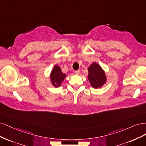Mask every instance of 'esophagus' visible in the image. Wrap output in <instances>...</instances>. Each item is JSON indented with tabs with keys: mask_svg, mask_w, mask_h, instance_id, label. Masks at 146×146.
Instances as JSON below:
<instances>
[{
	"mask_svg": "<svg viewBox=\"0 0 146 146\" xmlns=\"http://www.w3.org/2000/svg\"><path fill=\"white\" fill-rule=\"evenodd\" d=\"M74 73V74H80V71H79V70H77V71H75Z\"/></svg>",
	"mask_w": 146,
	"mask_h": 146,
	"instance_id": "34e87169",
	"label": "esophagus"
}]
</instances>
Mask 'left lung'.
<instances>
[{"mask_svg": "<svg viewBox=\"0 0 146 146\" xmlns=\"http://www.w3.org/2000/svg\"><path fill=\"white\" fill-rule=\"evenodd\" d=\"M88 79L94 88H101L107 81L106 75L103 69L96 62H93L88 68Z\"/></svg>", "mask_w": 146, "mask_h": 146, "instance_id": "left-lung-1", "label": "left lung"}]
</instances>
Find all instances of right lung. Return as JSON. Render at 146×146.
I'll return each mask as SVG.
<instances>
[{"instance_id":"right-lung-1","label":"right lung","mask_w":146,"mask_h":146,"mask_svg":"<svg viewBox=\"0 0 146 146\" xmlns=\"http://www.w3.org/2000/svg\"><path fill=\"white\" fill-rule=\"evenodd\" d=\"M66 74L61 71L60 68L58 65H54L50 74V80L52 85L55 87H59L64 80Z\"/></svg>"}]
</instances>
